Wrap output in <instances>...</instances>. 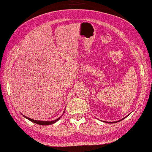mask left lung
Returning a JSON list of instances; mask_svg holds the SVG:
<instances>
[{
    "mask_svg": "<svg viewBox=\"0 0 152 152\" xmlns=\"http://www.w3.org/2000/svg\"><path fill=\"white\" fill-rule=\"evenodd\" d=\"M126 117H124V118H122V119H121V120H120V121H116V122H107V123H116V122H120V121H122V120H124Z\"/></svg>",
    "mask_w": 152,
    "mask_h": 152,
    "instance_id": "1",
    "label": "left lung"
}]
</instances>
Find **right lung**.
<instances>
[{"label": "right lung", "mask_w": 152, "mask_h": 152, "mask_svg": "<svg viewBox=\"0 0 152 152\" xmlns=\"http://www.w3.org/2000/svg\"><path fill=\"white\" fill-rule=\"evenodd\" d=\"M63 113H64V112H63ZM23 116L24 118H27L28 120H29V121L33 122L34 123H36V124H39V125H43V126H47V125H51L52 124H54V123L57 122L58 120L61 118V116L60 117H59L58 118H57L56 120H55V121H36V120H34V119H31L30 118L27 117V116L23 115Z\"/></svg>", "instance_id": "add662e5"}]
</instances>
